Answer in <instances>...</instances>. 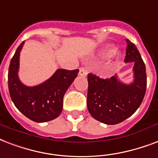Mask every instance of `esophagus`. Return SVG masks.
Listing matches in <instances>:
<instances>
[{"instance_id": "esophagus-1", "label": "esophagus", "mask_w": 158, "mask_h": 158, "mask_svg": "<svg viewBox=\"0 0 158 158\" xmlns=\"http://www.w3.org/2000/svg\"><path fill=\"white\" fill-rule=\"evenodd\" d=\"M79 75L81 77H85L87 75V70L85 68H80L79 69Z\"/></svg>"}]
</instances>
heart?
Here are the masks:
<instances>
[{
  "instance_id": "obj_1",
  "label": "heart",
  "mask_w": 158,
  "mask_h": 158,
  "mask_svg": "<svg viewBox=\"0 0 158 158\" xmlns=\"http://www.w3.org/2000/svg\"><path fill=\"white\" fill-rule=\"evenodd\" d=\"M114 51L112 49H110V50H108V52H106V55H110V54H111V53H112V52H113Z\"/></svg>"
}]
</instances>
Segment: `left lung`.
<instances>
[{"label": "left lung", "instance_id": "obj_1", "mask_svg": "<svg viewBox=\"0 0 158 158\" xmlns=\"http://www.w3.org/2000/svg\"><path fill=\"white\" fill-rule=\"evenodd\" d=\"M124 62H134V81L124 84L117 76L103 79L87 76V108L93 118L106 124H117L133 114L143 100L147 87L146 68L136 46L126 40Z\"/></svg>", "mask_w": 158, "mask_h": 158}]
</instances>
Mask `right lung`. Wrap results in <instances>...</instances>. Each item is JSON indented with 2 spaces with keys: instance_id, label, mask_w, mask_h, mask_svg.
<instances>
[{
  "instance_id": "right-lung-1",
  "label": "right lung",
  "mask_w": 158,
  "mask_h": 158,
  "mask_svg": "<svg viewBox=\"0 0 158 158\" xmlns=\"http://www.w3.org/2000/svg\"><path fill=\"white\" fill-rule=\"evenodd\" d=\"M24 44V41L17 48L10 63L8 86L10 98L15 107L29 119L37 123L52 120L62 112L63 96L79 70L57 69L44 82L27 86L18 77L19 53Z\"/></svg>"
}]
</instances>
